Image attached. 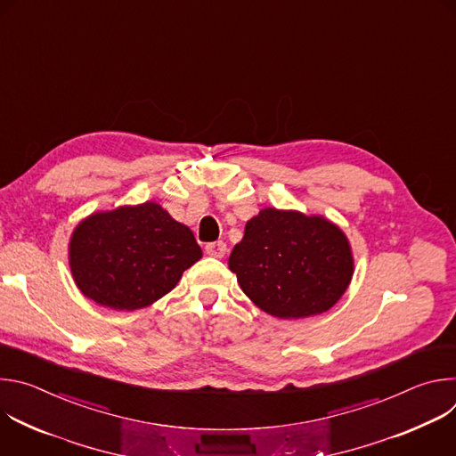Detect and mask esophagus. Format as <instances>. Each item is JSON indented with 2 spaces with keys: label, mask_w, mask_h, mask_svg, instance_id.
I'll use <instances>...</instances> for the list:
<instances>
[{
  "label": "esophagus",
  "mask_w": 456,
  "mask_h": 456,
  "mask_svg": "<svg viewBox=\"0 0 456 456\" xmlns=\"http://www.w3.org/2000/svg\"><path fill=\"white\" fill-rule=\"evenodd\" d=\"M206 252L211 257H224L227 252V245L224 241H215V243H208L206 245Z\"/></svg>",
  "instance_id": "34e87169"
}]
</instances>
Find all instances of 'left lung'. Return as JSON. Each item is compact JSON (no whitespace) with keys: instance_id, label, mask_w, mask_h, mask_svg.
Masks as SVG:
<instances>
[{"instance_id":"8db88e82","label":"left lung","mask_w":456,"mask_h":456,"mask_svg":"<svg viewBox=\"0 0 456 456\" xmlns=\"http://www.w3.org/2000/svg\"><path fill=\"white\" fill-rule=\"evenodd\" d=\"M245 296L280 319L332 308L354 276L345 232L322 216L267 208L250 218L229 256Z\"/></svg>"}]
</instances>
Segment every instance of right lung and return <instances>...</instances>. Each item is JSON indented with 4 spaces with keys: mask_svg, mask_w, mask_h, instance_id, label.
I'll return each instance as SVG.
<instances>
[{
    "mask_svg": "<svg viewBox=\"0 0 456 456\" xmlns=\"http://www.w3.org/2000/svg\"><path fill=\"white\" fill-rule=\"evenodd\" d=\"M70 271L79 290L101 306L137 310L175 289L202 257L189 227L155 202L94 213L74 231Z\"/></svg>",
    "mask_w": 456,
    "mask_h": 456,
    "instance_id": "1",
    "label": "right lung"
}]
</instances>
